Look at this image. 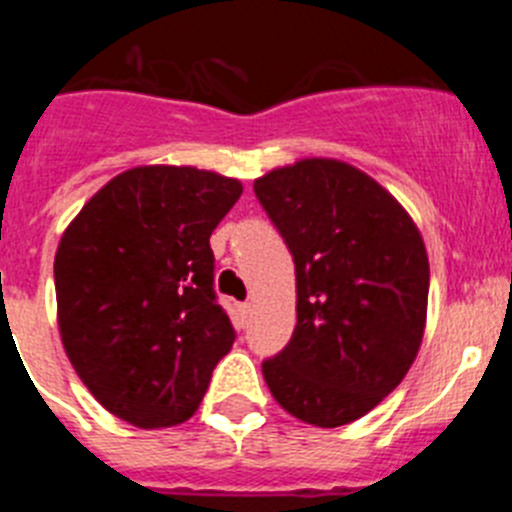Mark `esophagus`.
Returning <instances> with one entry per match:
<instances>
[{"instance_id": "esophagus-1", "label": "esophagus", "mask_w": 512, "mask_h": 512, "mask_svg": "<svg viewBox=\"0 0 512 512\" xmlns=\"http://www.w3.org/2000/svg\"><path fill=\"white\" fill-rule=\"evenodd\" d=\"M238 312H241V318H248V315H251V302H241V305H238Z\"/></svg>"}]
</instances>
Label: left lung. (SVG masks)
I'll return each mask as SVG.
<instances>
[{"label": "left lung", "mask_w": 512, "mask_h": 512, "mask_svg": "<svg viewBox=\"0 0 512 512\" xmlns=\"http://www.w3.org/2000/svg\"><path fill=\"white\" fill-rule=\"evenodd\" d=\"M297 274V325L261 364L274 400L318 428L377 408L418 356L428 253L400 202L336 158H305L253 182Z\"/></svg>", "instance_id": "1"}]
</instances>
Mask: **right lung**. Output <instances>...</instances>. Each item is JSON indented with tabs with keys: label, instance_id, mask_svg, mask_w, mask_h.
<instances>
[{
	"label": "right lung",
	"instance_id": "add662e5",
	"mask_svg": "<svg viewBox=\"0 0 512 512\" xmlns=\"http://www.w3.org/2000/svg\"><path fill=\"white\" fill-rule=\"evenodd\" d=\"M241 192L238 179L194 166H138L63 233L53 264L63 348L117 418L169 428L200 408L235 341L210 235Z\"/></svg>",
	"mask_w": 512,
	"mask_h": 512
}]
</instances>
